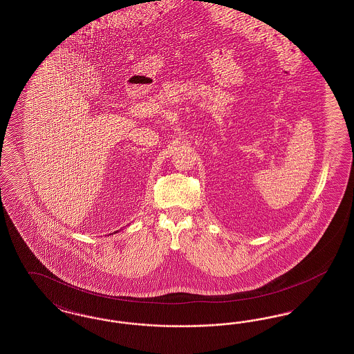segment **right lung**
<instances>
[{"label": "right lung", "mask_w": 354, "mask_h": 354, "mask_svg": "<svg viewBox=\"0 0 354 354\" xmlns=\"http://www.w3.org/2000/svg\"><path fill=\"white\" fill-rule=\"evenodd\" d=\"M115 234H117V232H115Z\"/></svg>", "instance_id": "1"}]
</instances>
